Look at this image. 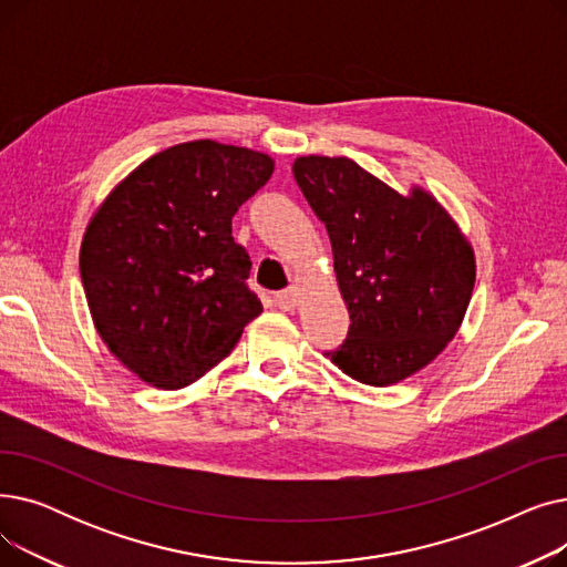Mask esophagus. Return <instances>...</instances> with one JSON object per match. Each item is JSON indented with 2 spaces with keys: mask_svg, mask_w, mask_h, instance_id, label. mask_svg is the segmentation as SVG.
Wrapping results in <instances>:
<instances>
[{
  "mask_svg": "<svg viewBox=\"0 0 567 567\" xmlns=\"http://www.w3.org/2000/svg\"><path fill=\"white\" fill-rule=\"evenodd\" d=\"M276 303L282 308V310H293L296 306L301 303V291L296 287H289L285 291H278L276 293Z\"/></svg>",
  "mask_w": 567,
  "mask_h": 567,
  "instance_id": "esophagus-1",
  "label": "esophagus"
}]
</instances>
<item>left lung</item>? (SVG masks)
<instances>
[{
    "label": "left lung",
    "instance_id": "obj_1",
    "mask_svg": "<svg viewBox=\"0 0 567 567\" xmlns=\"http://www.w3.org/2000/svg\"><path fill=\"white\" fill-rule=\"evenodd\" d=\"M333 246L349 336L331 359L351 379L393 385L430 365L464 321L475 255L430 190L400 193L347 156L291 165Z\"/></svg>",
    "mask_w": 567,
    "mask_h": 567
}]
</instances>
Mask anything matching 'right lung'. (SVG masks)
Here are the masks:
<instances>
[{
  "label": "right lung",
  "mask_w": 567,
  "mask_h": 567,
  "mask_svg": "<svg viewBox=\"0 0 567 567\" xmlns=\"http://www.w3.org/2000/svg\"><path fill=\"white\" fill-rule=\"evenodd\" d=\"M274 169L248 146L182 142L137 165L89 220L80 246L89 312L105 347L148 385H190L259 317L231 218Z\"/></svg>",
  "instance_id": "1"
}]
</instances>
